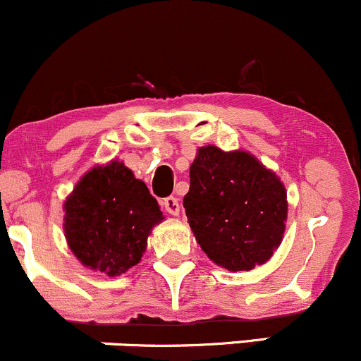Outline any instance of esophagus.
<instances>
[{
	"label": "esophagus",
	"instance_id": "obj_1",
	"mask_svg": "<svg viewBox=\"0 0 361 361\" xmlns=\"http://www.w3.org/2000/svg\"><path fill=\"white\" fill-rule=\"evenodd\" d=\"M163 207H164V210H166L169 215H178V214H180V202H178V198H175V197L164 198Z\"/></svg>",
	"mask_w": 361,
	"mask_h": 361
}]
</instances>
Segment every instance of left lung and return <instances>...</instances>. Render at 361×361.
Returning a JSON list of instances; mask_svg holds the SVG:
<instances>
[{
  "mask_svg": "<svg viewBox=\"0 0 361 361\" xmlns=\"http://www.w3.org/2000/svg\"><path fill=\"white\" fill-rule=\"evenodd\" d=\"M192 233L217 267L250 271L279 250L287 222L283 181L247 151L197 149L183 198Z\"/></svg>",
  "mask_w": 361,
  "mask_h": 361,
  "instance_id": "1",
  "label": "left lung"
}]
</instances>
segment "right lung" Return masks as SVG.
Here are the masks:
<instances>
[{
    "instance_id": "add662e5",
    "label": "right lung",
    "mask_w": 361,
    "mask_h": 361,
    "mask_svg": "<svg viewBox=\"0 0 361 361\" xmlns=\"http://www.w3.org/2000/svg\"><path fill=\"white\" fill-rule=\"evenodd\" d=\"M62 209L69 250L82 267L109 276L135 267L154 226L164 221L146 183L118 159L86 171Z\"/></svg>"
}]
</instances>
